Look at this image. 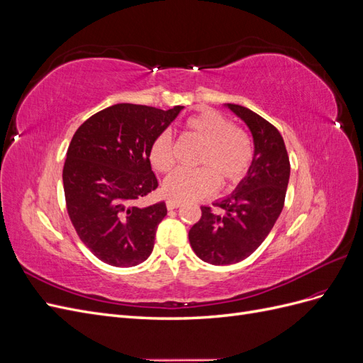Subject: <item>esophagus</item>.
<instances>
[{
	"label": "esophagus",
	"instance_id": "1",
	"mask_svg": "<svg viewBox=\"0 0 363 363\" xmlns=\"http://www.w3.org/2000/svg\"><path fill=\"white\" fill-rule=\"evenodd\" d=\"M180 206H182V203H179V201H172V200H168V201H167L168 211H172V208H177V207H180Z\"/></svg>",
	"mask_w": 363,
	"mask_h": 363
}]
</instances>
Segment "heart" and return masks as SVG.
Returning a JSON list of instances; mask_svg holds the SVG:
<instances>
[{"label":"heart","instance_id":"obj_1","mask_svg":"<svg viewBox=\"0 0 363 363\" xmlns=\"http://www.w3.org/2000/svg\"><path fill=\"white\" fill-rule=\"evenodd\" d=\"M184 133L201 142L196 163L204 164L192 171H175L163 182L162 191L168 200L186 203L211 195L218 181L223 188L238 184L248 174L255 159V144L245 130L219 112L203 111L184 123ZM150 163L159 172L174 167L172 138L162 131L150 147Z\"/></svg>","mask_w":363,"mask_h":363}]
</instances>
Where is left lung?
<instances>
[{"label":"left lung","instance_id":"obj_1","mask_svg":"<svg viewBox=\"0 0 363 363\" xmlns=\"http://www.w3.org/2000/svg\"><path fill=\"white\" fill-rule=\"evenodd\" d=\"M224 106L251 131L255 159L236 189L213 203L219 212L203 206L200 221L189 230L195 255L212 265H232L259 248L281 213L291 174L279 130L244 106Z\"/></svg>","mask_w":363,"mask_h":363}]
</instances>
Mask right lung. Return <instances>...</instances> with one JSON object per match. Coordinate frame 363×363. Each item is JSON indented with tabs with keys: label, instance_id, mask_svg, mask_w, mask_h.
Instances as JSON below:
<instances>
[{
	"label": "right lung",
	"instance_id": "obj_1",
	"mask_svg": "<svg viewBox=\"0 0 363 363\" xmlns=\"http://www.w3.org/2000/svg\"><path fill=\"white\" fill-rule=\"evenodd\" d=\"M182 111L121 103L84 121L72 136L65 200L77 235L101 262L130 268L151 255L167 204L136 201L157 188L150 147Z\"/></svg>",
	"mask_w": 363,
	"mask_h": 363
}]
</instances>
